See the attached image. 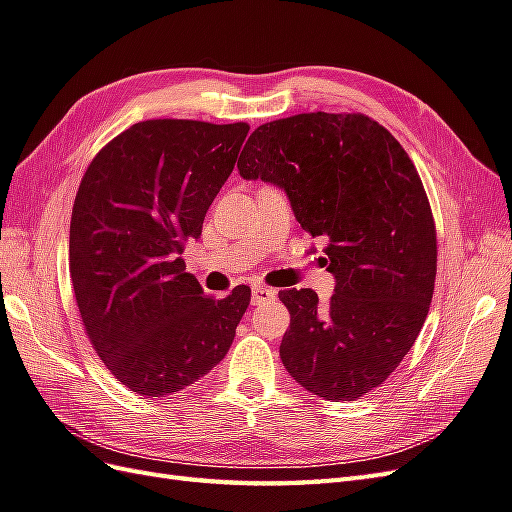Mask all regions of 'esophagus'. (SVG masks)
<instances>
[{"label": "esophagus", "mask_w": 512, "mask_h": 512, "mask_svg": "<svg viewBox=\"0 0 512 512\" xmlns=\"http://www.w3.org/2000/svg\"><path fill=\"white\" fill-rule=\"evenodd\" d=\"M274 296H277V292H274L272 287H266V285H253V292H251V303H253V305L270 303V300H274Z\"/></svg>", "instance_id": "34e87169"}]
</instances>
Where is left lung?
Here are the masks:
<instances>
[{
	"label": "left lung",
	"mask_w": 512,
	"mask_h": 512,
	"mask_svg": "<svg viewBox=\"0 0 512 512\" xmlns=\"http://www.w3.org/2000/svg\"><path fill=\"white\" fill-rule=\"evenodd\" d=\"M244 179L285 190L294 216L326 240L335 294L279 292L292 316L281 361L331 402L381 387L411 350L437 277V229L422 179L365 114L309 112L259 125L238 160Z\"/></svg>",
	"instance_id": "obj_1"
}]
</instances>
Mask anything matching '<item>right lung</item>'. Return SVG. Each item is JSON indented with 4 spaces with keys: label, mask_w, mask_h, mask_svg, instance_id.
Masks as SVG:
<instances>
[{
    "label": "right lung",
    "mask_w": 512,
    "mask_h": 512,
    "mask_svg": "<svg viewBox=\"0 0 512 512\" xmlns=\"http://www.w3.org/2000/svg\"><path fill=\"white\" fill-rule=\"evenodd\" d=\"M246 134V123L142 121L82 177L69 235L77 309L106 368L144 398L186 389L225 359L251 303L248 285L205 296L181 259Z\"/></svg>",
    "instance_id": "right-lung-1"
}]
</instances>
